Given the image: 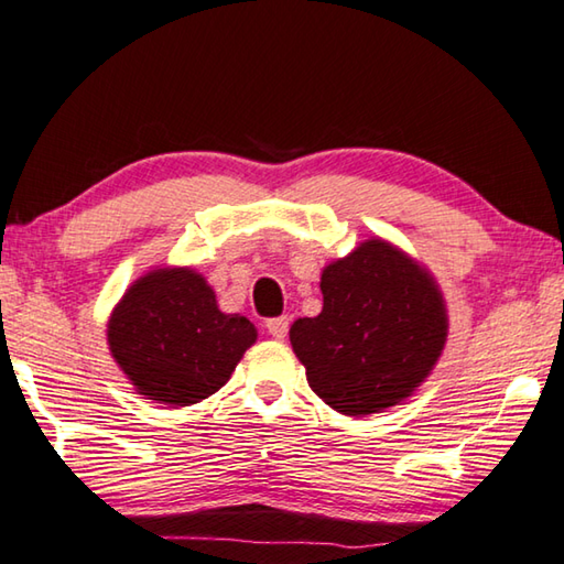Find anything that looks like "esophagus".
<instances>
[{"mask_svg": "<svg viewBox=\"0 0 564 564\" xmlns=\"http://www.w3.org/2000/svg\"><path fill=\"white\" fill-rule=\"evenodd\" d=\"M264 327L274 339H284V337H288V332H290V317H288V314H282V317H272V319H267Z\"/></svg>", "mask_w": 564, "mask_h": 564, "instance_id": "esophagus-1", "label": "esophagus"}]
</instances>
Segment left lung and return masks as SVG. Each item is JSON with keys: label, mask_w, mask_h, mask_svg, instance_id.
I'll return each instance as SVG.
<instances>
[{"label": "left lung", "mask_w": 564, "mask_h": 564, "mask_svg": "<svg viewBox=\"0 0 564 564\" xmlns=\"http://www.w3.org/2000/svg\"><path fill=\"white\" fill-rule=\"evenodd\" d=\"M324 307L292 324L312 391L344 416L397 406L436 367L448 337L433 274L381 237L324 267Z\"/></svg>", "instance_id": "8db88e82"}]
</instances>
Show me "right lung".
Segmentation results:
<instances>
[{"label": "right lung", "mask_w": 564, "mask_h": 564, "mask_svg": "<svg viewBox=\"0 0 564 564\" xmlns=\"http://www.w3.org/2000/svg\"><path fill=\"white\" fill-rule=\"evenodd\" d=\"M106 337L141 397L191 406L225 387L257 329L217 310L213 288L193 267H158L126 290Z\"/></svg>", "instance_id": "add662e5"}]
</instances>
